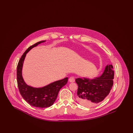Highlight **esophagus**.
Listing matches in <instances>:
<instances>
[{
    "mask_svg": "<svg viewBox=\"0 0 133 133\" xmlns=\"http://www.w3.org/2000/svg\"><path fill=\"white\" fill-rule=\"evenodd\" d=\"M69 81L70 82H74L75 80V78L74 77H70L69 79Z\"/></svg>",
    "mask_w": 133,
    "mask_h": 133,
    "instance_id": "34e87169",
    "label": "esophagus"
}]
</instances>
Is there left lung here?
I'll list each match as a JSON object with an SVG mask.
<instances>
[{"instance_id":"8db88e82","label":"left lung","mask_w":133,"mask_h":133,"mask_svg":"<svg viewBox=\"0 0 133 133\" xmlns=\"http://www.w3.org/2000/svg\"><path fill=\"white\" fill-rule=\"evenodd\" d=\"M113 70L112 64H108L99 77L76 78L75 81L78 85L77 99L78 103L86 107H93L103 101L113 85Z\"/></svg>"}]
</instances>
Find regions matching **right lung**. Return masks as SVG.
I'll return each instance as SVG.
<instances>
[{
	"instance_id": "right-lung-1",
	"label": "right lung",
	"mask_w": 133,
	"mask_h": 133,
	"mask_svg": "<svg viewBox=\"0 0 133 133\" xmlns=\"http://www.w3.org/2000/svg\"><path fill=\"white\" fill-rule=\"evenodd\" d=\"M45 41H41L30 46L20 58L17 67V81L20 94L31 106L40 108L52 106L55 101L60 90L68 81V77H66L40 88L32 87L25 82L22 76V68L26 54L33 48Z\"/></svg>"
}]
</instances>
